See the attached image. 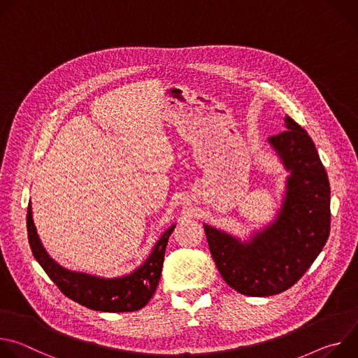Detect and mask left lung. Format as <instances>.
Here are the masks:
<instances>
[{"instance_id": "8db88e82", "label": "left lung", "mask_w": 358, "mask_h": 358, "mask_svg": "<svg viewBox=\"0 0 358 358\" xmlns=\"http://www.w3.org/2000/svg\"><path fill=\"white\" fill-rule=\"evenodd\" d=\"M268 138L289 171L272 224L248 241L203 225L222 279L236 292L264 297L292 287L319 257L330 234V184L310 136L292 117Z\"/></svg>"}]
</instances>
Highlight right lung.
Segmentation results:
<instances>
[{
  "mask_svg": "<svg viewBox=\"0 0 358 358\" xmlns=\"http://www.w3.org/2000/svg\"><path fill=\"white\" fill-rule=\"evenodd\" d=\"M27 228L34 258L65 296L92 310L120 313L140 310L155 294L162 276L166 246L176 225L160 236L141 266L126 276L113 279L69 271L50 258L36 234L31 202L28 203Z\"/></svg>",
  "mask_w": 358,
  "mask_h": 358,
  "instance_id": "add662e5",
  "label": "right lung"
}]
</instances>
